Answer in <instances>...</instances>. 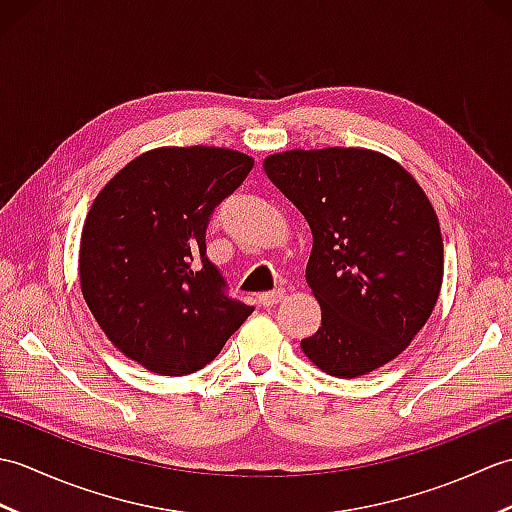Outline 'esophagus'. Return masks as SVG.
<instances>
[{
	"instance_id": "obj_1",
	"label": "esophagus",
	"mask_w": 512,
	"mask_h": 512,
	"mask_svg": "<svg viewBox=\"0 0 512 512\" xmlns=\"http://www.w3.org/2000/svg\"><path fill=\"white\" fill-rule=\"evenodd\" d=\"M284 295H286V290L277 288V290H270V292H262V295H259L257 299H259V303H262V306L268 308V306H275V303L284 299Z\"/></svg>"
}]
</instances>
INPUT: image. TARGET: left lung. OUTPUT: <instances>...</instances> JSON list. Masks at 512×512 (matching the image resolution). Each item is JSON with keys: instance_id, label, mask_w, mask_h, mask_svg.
Listing matches in <instances>:
<instances>
[{"instance_id": "1", "label": "left lung", "mask_w": 512, "mask_h": 512, "mask_svg": "<svg viewBox=\"0 0 512 512\" xmlns=\"http://www.w3.org/2000/svg\"><path fill=\"white\" fill-rule=\"evenodd\" d=\"M312 231L306 281L321 328L301 350L325 374L356 378L405 350L442 286L438 215L420 184L378 151L292 149L264 160Z\"/></svg>"}]
</instances>
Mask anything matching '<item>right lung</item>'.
I'll list each match as a JSON object with an SVG mask.
<instances>
[{
	"instance_id": "1",
	"label": "right lung",
	"mask_w": 512,
	"mask_h": 512,
	"mask_svg": "<svg viewBox=\"0 0 512 512\" xmlns=\"http://www.w3.org/2000/svg\"><path fill=\"white\" fill-rule=\"evenodd\" d=\"M253 169L222 147H162L129 162L83 224V299L118 350L149 372L184 376L220 354L253 306L228 297L206 257V226Z\"/></svg>"
}]
</instances>
